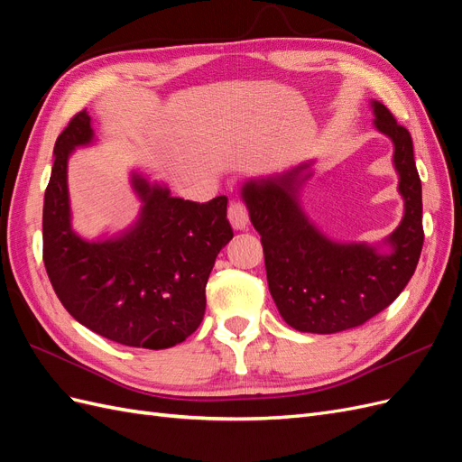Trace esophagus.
<instances>
[{
	"label": "esophagus",
	"instance_id": "obj_1",
	"mask_svg": "<svg viewBox=\"0 0 462 462\" xmlns=\"http://www.w3.org/2000/svg\"><path fill=\"white\" fill-rule=\"evenodd\" d=\"M227 219L231 223V227L235 231H243L248 226V212L246 208L241 202H233L229 206V212H227Z\"/></svg>",
	"mask_w": 462,
	"mask_h": 462
}]
</instances>
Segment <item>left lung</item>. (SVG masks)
Masks as SVG:
<instances>
[{
    "label": "left lung",
    "instance_id": "1",
    "mask_svg": "<svg viewBox=\"0 0 462 462\" xmlns=\"http://www.w3.org/2000/svg\"><path fill=\"white\" fill-rule=\"evenodd\" d=\"M374 129L393 144L402 217L377 243H343L321 231L306 214L302 189L316 160L291 170L246 179L241 199L262 236L265 275L279 314L302 333H337L362 326L407 287L422 253V183L412 138L389 109L370 102Z\"/></svg>",
    "mask_w": 462,
    "mask_h": 462
}]
</instances>
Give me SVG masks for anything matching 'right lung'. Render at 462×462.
Masks as SVG:
<instances>
[{"mask_svg": "<svg viewBox=\"0 0 462 462\" xmlns=\"http://www.w3.org/2000/svg\"><path fill=\"white\" fill-rule=\"evenodd\" d=\"M94 143L85 109L53 146L42 231L55 295L79 324L109 341L152 351L183 343L200 326L209 272L233 239L227 199L199 204L171 197L163 180L134 167L129 183L141 202L136 219L87 239L73 229L67 167L77 148Z\"/></svg>", "mask_w": 462, "mask_h": 462, "instance_id": "1", "label": "right lung"}]
</instances>
